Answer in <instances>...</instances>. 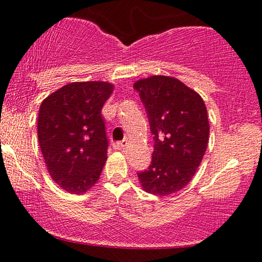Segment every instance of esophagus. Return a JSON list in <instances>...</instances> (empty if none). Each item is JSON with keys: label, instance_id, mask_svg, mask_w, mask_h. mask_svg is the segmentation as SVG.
Instances as JSON below:
<instances>
[{"label": "esophagus", "instance_id": "esophagus-1", "mask_svg": "<svg viewBox=\"0 0 262 262\" xmlns=\"http://www.w3.org/2000/svg\"><path fill=\"white\" fill-rule=\"evenodd\" d=\"M126 145H127V141H126V139H123V141H118V142H114V143H113V148L117 149V150L124 149Z\"/></svg>", "mask_w": 262, "mask_h": 262}]
</instances>
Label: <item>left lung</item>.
<instances>
[{
	"mask_svg": "<svg viewBox=\"0 0 262 262\" xmlns=\"http://www.w3.org/2000/svg\"><path fill=\"white\" fill-rule=\"evenodd\" d=\"M154 135L150 166L137 173L146 192L168 195L184 188L206 151L210 125L202 96L181 81L151 76L137 81Z\"/></svg>",
	"mask_w": 262,
	"mask_h": 262,
	"instance_id": "1",
	"label": "left lung"
}]
</instances>
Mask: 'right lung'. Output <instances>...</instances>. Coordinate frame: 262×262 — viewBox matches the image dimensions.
<instances>
[{
	"mask_svg": "<svg viewBox=\"0 0 262 262\" xmlns=\"http://www.w3.org/2000/svg\"><path fill=\"white\" fill-rule=\"evenodd\" d=\"M113 92L107 82H74L42 101L38 139L53 181L69 193H84L99 180L108 139L102 106Z\"/></svg>",
	"mask_w": 262,
	"mask_h": 262,
	"instance_id": "1",
	"label": "right lung"
}]
</instances>
